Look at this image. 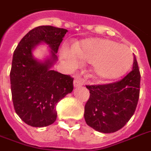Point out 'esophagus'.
<instances>
[{"mask_svg": "<svg viewBox=\"0 0 151 151\" xmlns=\"http://www.w3.org/2000/svg\"><path fill=\"white\" fill-rule=\"evenodd\" d=\"M83 84H84V82H83L82 79L80 77H77L74 79V81H73V86H74V87H79L82 86Z\"/></svg>", "mask_w": 151, "mask_h": 151, "instance_id": "esophagus-1", "label": "esophagus"}]
</instances>
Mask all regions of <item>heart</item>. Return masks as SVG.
<instances>
[{
    "label": "heart",
    "mask_w": 151,
    "mask_h": 151,
    "mask_svg": "<svg viewBox=\"0 0 151 151\" xmlns=\"http://www.w3.org/2000/svg\"><path fill=\"white\" fill-rule=\"evenodd\" d=\"M61 56L72 68L79 58L91 63L93 74L101 80H112L121 77L131 67L134 56L127 45L102 38L86 39L74 48L64 45Z\"/></svg>",
    "instance_id": "heart-1"
}]
</instances>
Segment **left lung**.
<instances>
[{
    "label": "left lung",
    "mask_w": 151,
    "mask_h": 151,
    "mask_svg": "<svg viewBox=\"0 0 151 151\" xmlns=\"http://www.w3.org/2000/svg\"><path fill=\"white\" fill-rule=\"evenodd\" d=\"M140 80L138 61L134 57L133 70L120 81L86 86L90 93L85 106L84 117L87 125L106 134L122 129L135 112Z\"/></svg>",
    "instance_id": "1"
}]
</instances>
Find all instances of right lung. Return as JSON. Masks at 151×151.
Listing matches in <instances>:
<instances>
[{
    "label": "right lung",
    "instance_id": "add662e5",
    "mask_svg": "<svg viewBox=\"0 0 151 151\" xmlns=\"http://www.w3.org/2000/svg\"><path fill=\"white\" fill-rule=\"evenodd\" d=\"M66 32L65 29L50 25L36 27L14 50L10 71L12 99L17 115L29 126L53 124L57 118V104L73 90L72 77L50 70ZM42 41L50 45L51 57L39 63L32 58V50Z\"/></svg>",
    "mask_w": 151,
    "mask_h": 151
}]
</instances>
